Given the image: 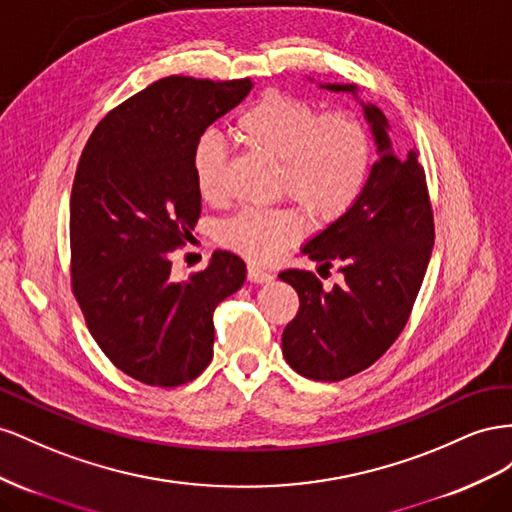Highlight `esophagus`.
Returning <instances> with one entry per match:
<instances>
[{
  "mask_svg": "<svg viewBox=\"0 0 512 512\" xmlns=\"http://www.w3.org/2000/svg\"><path fill=\"white\" fill-rule=\"evenodd\" d=\"M246 274H248V281H251V283H268V281H272V274L268 270L261 268V266H255V264H248Z\"/></svg>",
  "mask_w": 512,
  "mask_h": 512,
  "instance_id": "esophagus-1",
  "label": "esophagus"
}]
</instances>
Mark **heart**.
<instances>
[{
  "mask_svg": "<svg viewBox=\"0 0 512 512\" xmlns=\"http://www.w3.org/2000/svg\"><path fill=\"white\" fill-rule=\"evenodd\" d=\"M236 133L246 145L279 160V188L319 221L345 214L367 186L373 145L369 126L356 111L321 115L315 102L272 90L238 115ZM225 158L218 135L203 133L195 141L191 165L203 199L223 197ZM304 223L296 206L248 208L223 225L221 238L248 259L268 261L302 236Z\"/></svg>",
  "mask_w": 512,
  "mask_h": 512,
  "instance_id": "obj_1",
  "label": "heart"
}]
</instances>
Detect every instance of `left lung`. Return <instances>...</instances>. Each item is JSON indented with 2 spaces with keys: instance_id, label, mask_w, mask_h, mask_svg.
Here are the masks:
<instances>
[{
  "instance_id": "8db88e82",
  "label": "left lung",
  "mask_w": 512,
  "mask_h": 512,
  "mask_svg": "<svg viewBox=\"0 0 512 512\" xmlns=\"http://www.w3.org/2000/svg\"><path fill=\"white\" fill-rule=\"evenodd\" d=\"M330 92L356 85L328 83ZM379 160L358 201L304 244L321 268L339 266L343 283L330 291L309 270L289 268L279 279L298 291L300 309L283 330V356L302 377L341 382L386 354L410 319L435 238L425 169L418 152L394 154L388 120L364 105Z\"/></svg>"
}]
</instances>
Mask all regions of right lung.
<instances>
[{"label":"right lung","mask_w":512,"mask_h":512,"mask_svg":"<svg viewBox=\"0 0 512 512\" xmlns=\"http://www.w3.org/2000/svg\"><path fill=\"white\" fill-rule=\"evenodd\" d=\"M251 79L165 77L98 122L70 195V274L87 330L141 384L193 382L214 356V309L242 287L244 261L216 251L178 279L171 253L193 240L201 193L191 154Z\"/></svg>","instance_id":"obj_1"}]
</instances>
